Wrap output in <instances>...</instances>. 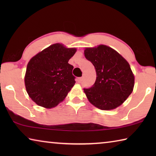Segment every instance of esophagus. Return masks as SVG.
I'll return each mask as SVG.
<instances>
[{
    "label": "esophagus",
    "mask_w": 156,
    "mask_h": 156,
    "mask_svg": "<svg viewBox=\"0 0 156 156\" xmlns=\"http://www.w3.org/2000/svg\"><path fill=\"white\" fill-rule=\"evenodd\" d=\"M82 80H83V78H78L77 79V82H78V83H80L81 82H82Z\"/></svg>",
    "instance_id": "esophagus-1"
}]
</instances>
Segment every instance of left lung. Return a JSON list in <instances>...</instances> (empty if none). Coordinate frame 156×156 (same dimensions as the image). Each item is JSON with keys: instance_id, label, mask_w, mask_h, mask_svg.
<instances>
[{"instance_id": "8db88e82", "label": "left lung", "mask_w": 156, "mask_h": 156, "mask_svg": "<svg viewBox=\"0 0 156 156\" xmlns=\"http://www.w3.org/2000/svg\"><path fill=\"white\" fill-rule=\"evenodd\" d=\"M84 56L94 65L96 80L84 92L90 102L102 110L120 106L133 90L135 77L126 60L109 46L86 47Z\"/></svg>"}]
</instances>
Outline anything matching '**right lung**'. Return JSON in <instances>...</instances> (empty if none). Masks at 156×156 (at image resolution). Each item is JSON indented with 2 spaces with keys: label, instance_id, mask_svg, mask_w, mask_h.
<instances>
[{
  "label": "right lung",
  "instance_id": "1",
  "mask_svg": "<svg viewBox=\"0 0 156 156\" xmlns=\"http://www.w3.org/2000/svg\"><path fill=\"white\" fill-rule=\"evenodd\" d=\"M77 49L55 43L29 61L25 85L29 96L38 106L51 109L62 102L74 86L73 67L68 62Z\"/></svg>",
  "mask_w": 156,
  "mask_h": 156
}]
</instances>
